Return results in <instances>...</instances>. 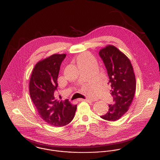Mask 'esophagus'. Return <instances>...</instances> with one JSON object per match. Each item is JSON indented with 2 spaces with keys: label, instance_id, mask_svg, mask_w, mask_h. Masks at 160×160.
<instances>
[{
  "label": "esophagus",
  "instance_id": "obj_1",
  "mask_svg": "<svg viewBox=\"0 0 160 160\" xmlns=\"http://www.w3.org/2000/svg\"><path fill=\"white\" fill-rule=\"evenodd\" d=\"M79 101H85V102H92L91 100H90V99H83V98H81V99H79Z\"/></svg>",
  "mask_w": 160,
  "mask_h": 160
}]
</instances>
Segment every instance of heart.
Segmentation results:
<instances>
[{
    "label": "heart",
    "mask_w": 160,
    "mask_h": 160,
    "mask_svg": "<svg viewBox=\"0 0 160 160\" xmlns=\"http://www.w3.org/2000/svg\"><path fill=\"white\" fill-rule=\"evenodd\" d=\"M86 55H84V54H82V55H79V57H78V60L79 59H80V58H82V57H86Z\"/></svg>",
    "instance_id": "1"
}]
</instances>
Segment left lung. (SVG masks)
Returning a JSON list of instances; mask_svg holds the SVG:
<instances>
[{
    "instance_id": "left-lung-1",
    "label": "left lung",
    "mask_w": 160,
    "mask_h": 160,
    "mask_svg": "<svg viewBox=\"0 0 160 160\" xmlns=\"http://www.w3.org/2000/svg\"><path fill=\"white\" fill-rule=\"evenodd\" d=\"M109 77L113 105H109L106 114L100 117L108 121L119 119L133 100L136 89V76L131 61L116 47L108 45L99 52Z\"/></svg>"
}]
</instances>
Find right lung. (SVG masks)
<instances>
[{"label":"right lung","instance_id":"right-lung-1","mask_svg":"<svg viewBox=\"0 0 160 160\" xmlns=\"http://www.w3.org/2000/svg\"><path fill=\"white\" fill-rule=\"evenodd\" d=\"M66 54H53L34 66L29 81V93L40 116L55 127L65 126L73 119L77 105L56 98L57 79Z\"/></svg>","mask_w":160,"mask_h":160}]
</instances>
